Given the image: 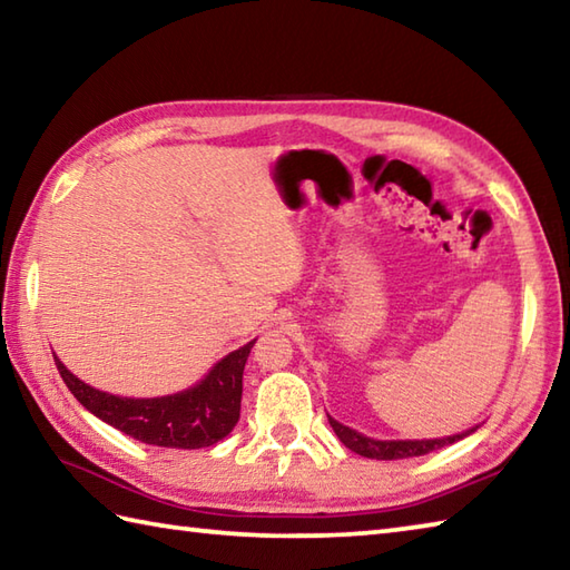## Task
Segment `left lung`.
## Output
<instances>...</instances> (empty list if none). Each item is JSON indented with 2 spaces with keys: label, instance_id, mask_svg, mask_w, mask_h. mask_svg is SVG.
<instances>
[{
  "label": "left lung",
  "instance_id": "left-lung-1",
  "mask_svg": "<svg viewBox=\"0 0 570 570\" xmlns=\"http://www.w3.org/2000/svg\"><path fill=\"white\" fill-rule=\"evenodd\" d=\"M328 421H331L335 435L343 441L345 448H350V451L357 455L374 458V460H399V458L426 455L431 451H439V448H443V445H451L460 439H465V435H470L478 429L475 426V429H468L463 433L445 435V439H429V441H377V439H367V435L343 426V423H337L333 416H328Z\"/></svg>",
  "mask_w": 570,
  "mask_h": 570
}]
</instances>
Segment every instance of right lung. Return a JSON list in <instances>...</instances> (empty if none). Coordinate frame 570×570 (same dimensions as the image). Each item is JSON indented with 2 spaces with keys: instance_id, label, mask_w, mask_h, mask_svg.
I'll use <instances>...</instances> for the list:
<instances>
[{
  "instance_id": "obj_1",
  "label": "right lung",
  "mask_w": 570,
  "mask_h": 570,
  "mask_svg": "<svg viewBox=\"0 0 570 570\" xmlns=\"http://www.w3.org/2000/svg\"><path fill=\"white\" fill-rule=\"evenodd\" d=\"M254 341L225 355L190 390L154 399L115 396L78 380L56 355V367L70 394L110 426L141 443L161 448H208L235 429L242 402V372Z\"/></svg>"
}]
</instances>
